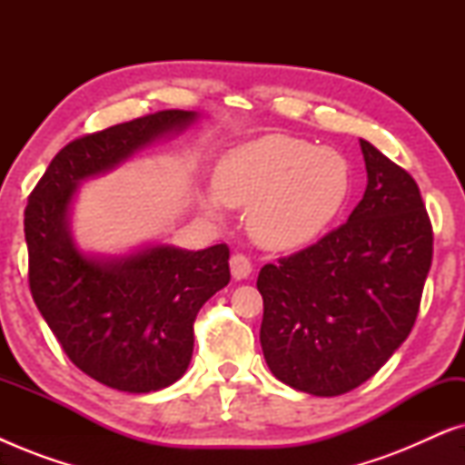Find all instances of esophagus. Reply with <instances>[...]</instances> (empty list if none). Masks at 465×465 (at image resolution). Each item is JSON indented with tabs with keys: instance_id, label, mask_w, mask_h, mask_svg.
Instances as JSON below:
<instances>
[{
	"instance_id": "esophagus-1",
	"label": "esophagus",
	"mask_w": 465,
	"mask_h": 465,
	"mask_svg": "<svg viewBox=\"0 0 465 465\" xmlns=\"http://www.w3.org/2000/svg\"><path fill=\"white\" fill-rule=\"evenodd\" d=\"M252 269L253 266L250 262V258L243 256V253H234V256L231 258V272H232V279H237V282L250 277Z\"/></svg>"
}]
</instances>
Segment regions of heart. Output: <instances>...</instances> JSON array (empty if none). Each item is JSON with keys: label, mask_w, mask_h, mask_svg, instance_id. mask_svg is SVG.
<instances>
[{"label": "heart", "mask_w": 465, "mask_h": 465, "mask_svg": "<svg viewBox=\"0 0 465 465\" xmlns=\"http://www.w3.org/2000/svg\"><path fill=\"white\" fill-rule=\"evenodd\" d=\"M213 190L203 196L209 213H220V201L250 207L252 237L266 250L288 252L309 245L339 215L351 190V167L339 150L277 133L222 156Z\"/></svg>", "instance_id": "1"}]
</instances>
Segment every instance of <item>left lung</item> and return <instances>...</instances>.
<instances>
[{
    "mask_svg": "<svg viewBox=\"0 0 465 465\" xmlns=\"http://www.w3.org/2000/svg\"><path fill=\"white\" fill-rule=\"evenodd\" d=\"M368 183L345 224L264 264L260 345L282 383L341 396L377 374L415 326L431 266L430 215L417 182L360 139Z\"/></svg>",
    "mask_w": 465,
    "mask_h": 465,
    "instance_id": "1",
    "label": "left lung"
}]
</instances>
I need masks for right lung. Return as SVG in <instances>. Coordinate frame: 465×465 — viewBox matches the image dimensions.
Segmentation results:
<instances>
[{
    "instance_id": "obj_1",
    "label": "right lung",
    "mask_w": 465,
    "mask_h": 465,
    "mask_svg": "<svg viewBox=\"0 0 465 465\" xmlns=\"http://www.w3.org/2000/svg\"><path fill=\"white\" fill-rule=\"evenodd\" d=\"M199 114L163 110L74 139L48 164L25 209L29 290L67 358L112 390L150 393L186 372L194 320L231 282L228 247L145 245L124 256L78 250L69 209L78 186L107 173Z\"/></svg>"
}]
</instances>
